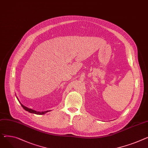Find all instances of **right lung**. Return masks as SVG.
Listing matches in <instances>:
<instances>
[{"instance_id":"obj_1","label":"right lung","mask_w":148,"mask_h":148,"mask_svg":"<svg viewBox=\"0 0 148 148\" xmlns=\"http://www.w3.org/2000/svg\"><path fill=\"white\" fill-rule=\"evenodd\" d=\"M16 98H17V97H16ZM17 99L18 100V99L17 98ZM19 101V100H18ZM20 103V102H19ZM21 103V106H22V107L24 108V109L25 110V111H28V112H30V113H33V114H37V115H43V114H46V112H48L49 111H43V112H39V111H35V110H32V109H29V108H27V107H26V106H25L24 105H23L21 103Z\"/></svg>"}]
</instances>
